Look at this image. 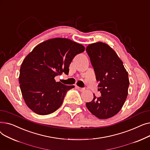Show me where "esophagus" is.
Returning a JSON list of instances; mask_svg holds the SVG:
<instances>
[{
  "label": "esophagus",
  "mask_w": 150,
  "mask_h": 150,
  "mask_svg": "<svg viewBox=\"0 0 150 150\" xmlns=\"http://www.w3.org/2000/svg\"><path fill=\"white\" fill-rule=\"evenodd\" d=\"M76 88H77L78 90H79L80 91H81V92L84 91L85 90L84 88H80V87H78V86H76Z\"/></svg>",
  "instance_id": "esophagus-1"
}]
</instances>
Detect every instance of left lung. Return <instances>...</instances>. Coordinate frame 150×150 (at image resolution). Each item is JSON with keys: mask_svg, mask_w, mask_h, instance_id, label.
Here are the masks:
<instances>
[{"mask_svg": "<svg viewBox=\"0 0 150 150\" xmlns=\"http://www.w3.org/2000/svg\"><path fill=\"white\" fill-rule=\"evenodd\" d=\"M86 52L95 71L101 96L86 105L89 111L100 119H107L119 112L128 96V74L122 61L108 44L98 42L89 44Z\"/></svg>", "mask_w": 150, "mask_h": 150, "instance_id": "obj_1", "label": "left lung"}]
</instances>
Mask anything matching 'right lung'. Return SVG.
<instances>
[{"label": "right lung", "mask_w": 150, "mask_h": 150, "mask_svg": "<svg viewBox=\"0 0 150 150\" xmlns=\"http://www.w3.org/2000/svg\"><path fill=\"white\" fill-rule=\"evenodd\" d=\"M84 47L69 39H50L36 45L23 59L19 82L27 106L39 115H48L62 105L67 91L74 86L56 82L54 77L67 75L69 65Z\"/></svg>", "instance_id": "1"}]
</instances>
